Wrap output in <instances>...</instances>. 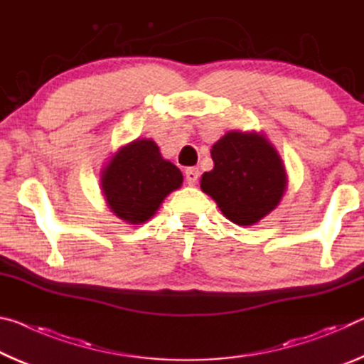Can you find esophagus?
Listing matches in <instances>:
<instances>
[{"label": "esophagus", "instance_id": "obj_1", "mask_svg": "<svg viewBox=\"0 0 364 364\" xmlns=\"http://www.w3.org/2000/svg\"><path fill=\"white\" fill-rule=\"evenodd\" d=\"M184 175H186L188 184H191V186H193V184H196L197 180H199V168L191 167V168H188L186 171H184Z\"/></svg>", "mask_w": 364, "mask_h": 364}]
</instances>
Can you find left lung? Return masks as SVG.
Returning <instances> with one entry per match:
<instances>
[{
  "label": "left lung",
  "instance_id": "left-lung-1",
  "mask_svg": "<svg viewBox=\"0 0 364 364\" xmlns=\"http://www.w3.org/2000/svg\"><path fill=\"white\" fill-rule=\"evenodd\" d=\"M213 170L200 189L221 213L239 226H252L273 212L284 196L287 175L276 147L257 132H228L210 149Z\"/></svg>",
  "mask_w": 364,
  "mask_h": 364
}]
</instances>
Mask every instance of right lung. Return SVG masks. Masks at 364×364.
<instances>
[{
	"mask_svg": "<svg viewBox=\"0 0 364 364\" xmlns=\"http://www.w3.org/2000/svg\"><path fill=\"white\" fill-rule=\"evenodd\" d=\"M181 184L180 168L160 156L159 146L146 138L120 147L101 173L109 208L130 225L146 223Z\"/></svg>",
	"mask_w": 364,
	"mask_h": 364,
	"instance_id": "right-lung-1",
	"label": "right lung"
}]
</instances>
